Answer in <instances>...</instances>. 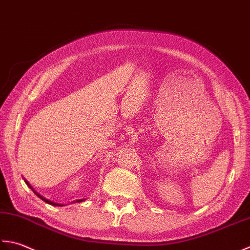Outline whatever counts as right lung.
I'll return each mask as SVG.
<instances>
[{"instance_id": "add662e5", "label": "right lung", "mask_w": 250, "mask_h": 250, "mask_svg": "<svg viewBox=\"0 0 250 250\" xmlns=\"http://www.w3.org/2000/svg\"><path fill=\"white\" fill-rule=\"evenodd\" d=\"M24 182L27 183V186L30 188V189H31V190L33 191V193H35V195H38V196L41 198V200H43L45 203H47V204H49V205H53V206H64L63 204H58V203H55V202H52V201L47 200V198H45L44 196H42L41 194H39V193L33 189V188L31 187V185H30V183H29L27 180H25V179H24ZM83 201H85V198H84V200H75V201H73L72 203H81V202H83ZM72 203H71V204H72Z\"/></svg>"}]
</instances>
